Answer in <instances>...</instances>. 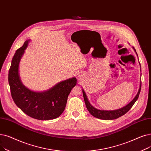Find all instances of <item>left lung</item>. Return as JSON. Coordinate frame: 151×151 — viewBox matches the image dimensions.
Here are the masks:
<instances>
[{
    "instance_id": "obj_1",
    "label": "left lung",
    "mask_w": 151,
    "mask_h": 151,
    "mask_svg": "<svg viewBox=\"0 0 151 151\" xmlns=\"http://www.w3.org/2000/svg\"><path fill=\"white\" fill-rule=\"evenodd\" d=\"M134 51L136 52L135 49L134 47H133ZM137 54V53H136ZM141 82H140V85H139V88L138 90V92L137 93V95H136V96L134 98V99L132 100V101L128 104L127 106L122 107V108L117 110H113V111H104V110H99L96 108H95L94 107L92 106L90 102L88 101V100L87 99V95H86L85 93L83 90H82L83 92V98H84V101L85 103V105L88 111L93 116H94L95 117H96L98 119H103V120H114V119H116L121 116H124V114H125L129 110H130L134 103L136 101V100L138 99L139 93L141 91Z\"/></svg>"
}]
</instances>
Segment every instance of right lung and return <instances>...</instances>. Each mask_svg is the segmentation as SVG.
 <instances>
[{
	"instance_id": "add662e5",
	"label": "right lung",
	"mask_w": 151,
	"mask_h": 151,
	"mask_svg": "<svg viewBox=\"0 0 151 151\" xmlns=\"http://www.w3.org/2000/svg\"><path fill=\"white\" fill-rule=\"evenodd\" d=\"M29 40L14 55L9 72V83L14 102L24 113L37 120H52L58 117L66 107L68 97L77 83L76 77L57 83L43 92H35L21 83L18 67Z\"/></svg>"
}]
</instances>
